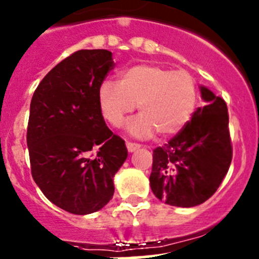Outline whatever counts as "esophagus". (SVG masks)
I'll return each instance as SVG.
<instances>
[{
    "mask_svg": "<svg viewBox=\"0 0 259 259\" xmlns=\"http://www.w3.org/2000/svg\"><path fill=\"white\" fill-rule=\"evenodd\" d=\"M126 148H127V151H129V153H133V151L138 150V149L140 148V145L139 144H135V143L126 142Z\"/></svg>",
    "mask_w": 259,
    "mask_h": 259,
    "instance_id": "esophagus-1",
    "label": "esophagus"
}]
</instances>
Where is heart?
I'll list each match as a JSON object with an SVG mask.
<instances>
[{
  "label": "heart",
  "mask_w": 259,
  "mask_h": 259,
  "mask_svg": "<svg viewBox=\"0 0 259 259\" xmlns=\"http://www.w3.org/2000/svg\"><path fill=\"white\" fill-rule=\"evenodd\" d=\"M99 106L106 121L121 126L135 108L142 116L130 122V134L149 138L158 132L171 137L189 122L198 104L195 79L185 70L173 71L154 64L122 70L117 83L104 80L98 89Z\"/></svg>",
  "instance_id": "heart-1"
}]
</instances>
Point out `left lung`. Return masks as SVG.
Listing matches in <instances>:
<instances>
[{
	"label": "left lung",
	"mask_w": 259,
	"mask_h": 259,
	"mask_svg": "<svg viewBox=\"0 0 259 259\" xmlns=\"http://www.w3.org/2000/svg\"><path fill=\"white\" fill-rule=\"evenodd\" d=\"M207 105L168 144L153 151L150 188L165 204L190 208L209 199L226 177L232 161L226 101L199 86Z\"/></svg>",
	"instance_id": "1"
}]
</instances>
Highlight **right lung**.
Segmentation results:
<instances>
[{
  "label": "right lung",
  "instance_id": "right-lung-1",
  "mask_svg": "<svg viewBox=\"0 0 259 259\" xmlns=\"http://www.w3.org/2000/svg\"><path fill=\"white\" fill-rule=\"evenodd\" d=\"M114 69L108 50H80L44 77L30 105L31 173L55 205L90 214L114 195V176L127 158L125 142L106 126L99 85Z\"/></svg>",
  "mask_w": 259,
  "mask_h": 259
}]
</instances>
